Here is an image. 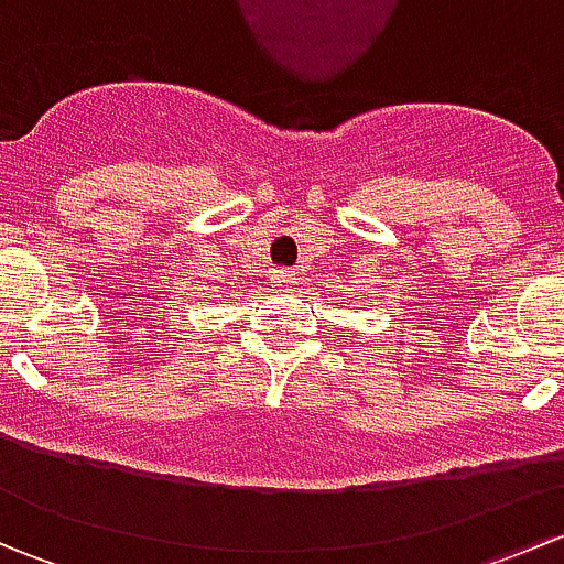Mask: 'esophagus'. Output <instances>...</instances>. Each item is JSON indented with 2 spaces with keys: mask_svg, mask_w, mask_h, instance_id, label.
<instances>
[{
  "mask_svg": "<svg viewBox=\"0 0 564 564\" xmlns=\"http://www.w3.org/2000/svg\"><path fill=\"white\" fill-rule=\"evenodd\" d=\"M270 283L275 289H281V292H286V289H292L294 283H297V278H294L292 272H286V270H272Z\"/></svg>",
  "mask_w": 564,
  "mask_h": 564,
  "instance_id": "obj_1",
  "label": "esophagus"
}]
</instances>
